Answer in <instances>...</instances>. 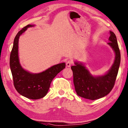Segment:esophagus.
<instances>
[{
	"label": "esophagus",
	"instance_id": "34e87169",
	"mask_svg": "<svg viewBox=\"0 0 128 128\" xmlns=\"http://www.w3.org/2000/svg\"><path fill=\"white\" fill-rule=\"evenodd\" d=\"M72 63H73L72 61L69 60L66 62V66H68V67H70V66H71V64Z\"/></svg>",
	"mask_w": 128,
	"mask_h": 128
}]
</instances>
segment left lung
I'll return each instance as SVG.
<instances>
[{
    "label": "left lung",
    "mask_w": 128,
    "mask_h": 128,
    "mask_svg": "<svg viewBox=\"0 0 128 128\" xmlns=\"http://www.w3.org/2000/svg\"><path fill=\"white\" fill-rule=\"evenodd\" d=\"M108 44L115 53V60L105 74L93 76L82 62H74L71 66L75 91L79 96L94 100L106 96L114 87L120 62V54L116 37L114 32L110 31Z\"/></svg>",
    "instance_id": "left-lung-1"
}]
</instances>
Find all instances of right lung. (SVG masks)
Wrapping results in <instances>:
<instances>
[{
    "mask_svg": "<svg viewBox=\"0 0 128 128\" xmlns=\"http://www.w3.org/2000/svg\"><path fill=\"white\" fill-rule=\"evenodd\" d=\"M35 25L29 24L18 32L14 40L10 54V66L14 85L20 94L30 99L36 100L46 95L53 78L66 67L62 62L48 68L40 73L33 74L26 71L20 63L18 57L19 38L27 28Z\"/></svg>",
    "mask_w": 128,
    "mask_h": 128,
    "instance_id": "right-lung-1",
    "label": "right lung"
}]
</instances>
